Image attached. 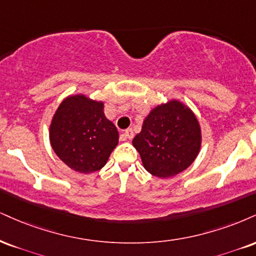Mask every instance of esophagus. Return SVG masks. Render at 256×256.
<instances>
[{
	"label": "esophagus",
	"instance_id": "obj_1",
	"mask_svg": "<svg viewBox=\"0 0 256 256\" xmlns=\"http://www.w3.org/2000/svg\"><path fill=\"white\" fill-rule=\"evenodd\" d=\"M134 130H132V128H128V130H125L124 131V134H122V140H132V138H134Z\"/></svg>",
	"mask_w": 256,
	"mask_h": 256
}]
</instances>
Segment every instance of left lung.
<instances>
[{
	"instance_id": "left-lung-1",
	"label": "left lung",
	"mask_w": 256,
	"mask_h": 256,
	"mask_svg": "<svg viewBox=\"0 0 256 256\" xmlns=\"http://www.w3.org/2000/svg\"><path fill=\"white\" fill-rule=\"evenodd\" d=\"M132 144L154 176H174L192 164L202 146V130L190 107L178 100L150 110Z\"/></svg>"
}]
</instances>
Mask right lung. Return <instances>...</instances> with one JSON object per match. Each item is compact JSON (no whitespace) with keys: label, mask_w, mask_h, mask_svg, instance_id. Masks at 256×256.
<instances>
[{"label":"right lung","mask_w":256,"mask_h":256,"mask_svg":"<svg viewBox=\"0 0 256 256\" xmlns=\"http://www.w3.org/2000/svg\"><path fill=\"white\" fill-rule=\"evenodd\" d=\"M118 140V130L104 116L102 101L83 94L64 98L51 120L52 149L68 167L78 173L100 170Z\"/></svg>","instance_id":"obj_1"}]
</instances>
